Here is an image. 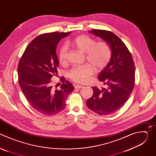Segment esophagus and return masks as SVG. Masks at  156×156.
<instances>
[{
    "label": "esophagus",
    "mask_w": 156,
    "mask_h": 156,
    "mask_svg": "<svg viewBox=\"0 0 156 156\" xmlns=\"http://www.w3.org/2000/svg\"><path fill=\"white\" fill-rule=\"evenodd\" d=\"M75 88H76V89H79V88H82L84 86H81V85H78V84H76L74 86Z\"/></svg>",
    "instance_id": "esophagus-1"
}]
</instances>
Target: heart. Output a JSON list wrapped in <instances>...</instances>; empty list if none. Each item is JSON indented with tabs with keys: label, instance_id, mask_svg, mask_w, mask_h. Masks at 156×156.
Wrapping results in <instances>:
<instances>
[{
	"label": "heart",
	"instance_id": "heart-1",
	"mask_svg": "<svg viewBox=\"0 0 156 156\" xmlns=\"http://www.w3.org/2000/svg\"><path fill=\"white\" fill-rule=\"evenodd\" d=\"M68 45L85 54L86 60L90 63L74 66L70 70V78L78 83H86L94 73V67L98 71L104 69L110 62L112 55L110 47L107 42H96L94 39L84 34L76 36L68 42ZM66 48L62 46L58 54V61L62 65L66 63Z\"/></svg>",
	"mask_w": 156,
	"mask_h": 156
}]
</instances>
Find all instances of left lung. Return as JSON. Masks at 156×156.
<instances>
[{
	"label": "left lung",
	"instance_id": "8db88e82",
	"mask_svg": "<svg viewBox=\"0 0 156 156\" xmlns=\"http://www.w3.org/2000/svg\"><path fill=\"white\" fill-rule=\"evenodd\" d=\"M90 33L109 44L112 55L98 75L105 87L100 90L93 87V95L86 101V105L101 115L112 114L126 102L135 86V63L127 47L116 34L101 30H91Z\"/></svg>",
	"mask_w": 156,
	"mask_h": 156
}]
</instances>
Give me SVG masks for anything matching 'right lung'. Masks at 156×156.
<instances>
[{"label": "right lung", "instance_id": "add662e5", "mask_svg": "<svg viewBox=\"0 0 156 156\" xmlns=\"http://www.w3.org/2000/svg\"><path fill=\"white\" fill-rule=\"evenodd\" d=\"M70 34L54 32L38 36L29 44L19 61L21 90L31 107L42 114L53 115L61 112L68 95L74 90L72 84L64 78L60 90H55L51 80L57 75V44Z\"/></svg>", "mask_w": 156, "mask_h": 156}]
</instances>
